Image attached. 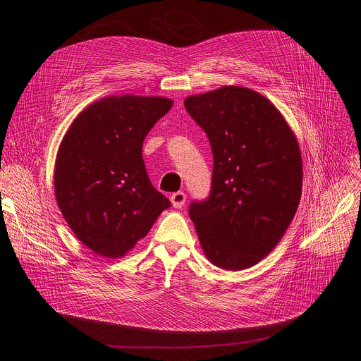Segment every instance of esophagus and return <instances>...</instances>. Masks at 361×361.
I'll use <instances>...</instances> for the list:
<instances>
[{"instance_id": "esophagus-1", "label": "esophagus", "mask_w": 361, "mask_h": 361, "mask_svg": "<svg viewBox=\"0 0 361 361\" xmlns=\"http://www.w3.org/2000/svg\"><path fill=\"white\" fill-rule=\"evenodd\" d=\"M185 199H187V196L184 192H176L171 195V203H173V206L177 207V209H181V207L184 206Z\"/></svg>"}]
</instances>
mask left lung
<instances>
[{
    "mask_svg": "<svg viewBox=\"0 0 361 361\" xmlns=\"http://www.w3.org/2000/svg\"><path fill=\"white\" fill-rule=\"evenodd\" d=\"M184 106L214 154L211 196L188 209L203 253L226 271L252 268L276 247L297 212V137L275 105L249 87L192 94Z\"/></svg>",
    "mask_w": 361,
    "mask_h": 361,
    "instance_id": "8db88e82",
    "label": "left lung"
}]
</instances>
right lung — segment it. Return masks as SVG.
<instances>
[{
    "instance_id": "add662e5",
    "label": "right lung",
    "mask_w": 361,
    "mask_h": 361,
    "mask_svg": "<svg viewBox=\"0 0 361 361\" xmlns=\"http://www.w3.org/2000/svg\"><path fill=\"white\" fill-rule=\"evenodd\" d=\"M173 104L164 97H105L86 106L61 140L56 204L74 235L99 256H126L171 204L152 185L142 147Z\"/></svg>"
}]
</instances>
